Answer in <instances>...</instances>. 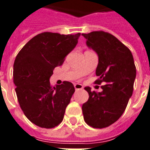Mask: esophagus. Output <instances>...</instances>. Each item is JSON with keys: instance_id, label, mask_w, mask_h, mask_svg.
Returning a JSON list of instances; mask_svg holds the SVG:
<instances>
[{"instance_id": "34e87169", "label": "esophagus", "mask_w": 150, "mask_h": 150, "mask_svg": "<svg viewBox=\"0 0 150 150\" xmlns=\"http://www.w3.org/2000/svg\"><path fill=\"white\" fill-rule=\"evenodd\" d=\"M74 86H75V89L76 90V91H78V90H82L83 88V86L79 83H75L74 84Z\"/></svg>"}]
</instances>
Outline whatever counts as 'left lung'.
<instances>
[{"mask_svg": "<svg viewBox=\"0 0 150 150\" xmlns=\"http://www.w3.org/2000/svg\"><path fill=\"white\" fill-rule=\"evenodd\" d=\"M82 35L98 57L95 83H105L101 92L91 91L89 86L84 88L89 94L82 106L84 121L94 128H105L125 111L133 94L136 67L129 49L111 34L98 31Z\"/></svg>", "mask_w": 150, "mask_h": 150, "instance_id": "obj_1", "label": "left lung"}]
</instances>
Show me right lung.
<instances>
[{
    "label": "right lung",
    "mask_w": 150,
    "mask_h": 150,
    "mask_svg": "<svg viewBox=\"0 0 150 150\" xmlns=\"http://www.w3.org/2000/svg\"><path fill=\"white\" fill-rule=\"evenodd\" d=\"M80 33H43L19 52L13 64V83L21 108L30 122L42 128H54L63 121L75 87L70 82L52 87L55 67L78 44Z\"/></svg>",
    "instance_id": "right-lung-1"
}]
</instances>
